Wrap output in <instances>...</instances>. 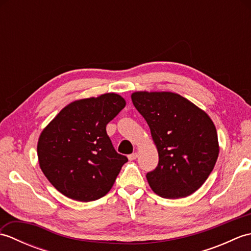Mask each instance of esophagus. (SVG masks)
I'll return each mask as SVG.
<instances>
[{"label":"esophagus","instance_id":"34e87169","mask_svg":"<svg viewBox=\"0 0 251 251\" xmlns=\"http://www.w3.org/2000/svg\"><path fill=\"white\" fill-rule=\"evenodd\" d=\"M137 157H138V153H137V152L131 153V154H129V155H128L129 161H134V159H136Z\"/></svg>","mask_w":251,"mask_h":251}]
</instances>
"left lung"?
<instances>
[{
    "mask_svg": "<svg viewBox=\"0 0 251 251\" xmlns=\"http://www.w3.org/2000/svg\"><path fill=\"white\" fill-rule=\"evenodd\" d=\"M131 100L150 127L158 152L157 167L147 174L151 189L165 199L199 190L217 162L219 143L206 112L169 92H136Z\"/></svg>",
    "mask_w": 251,
    "mask_h": 251,
    "instance_id": "8db88e82",
    "label": "left lung"
}]
</instances>
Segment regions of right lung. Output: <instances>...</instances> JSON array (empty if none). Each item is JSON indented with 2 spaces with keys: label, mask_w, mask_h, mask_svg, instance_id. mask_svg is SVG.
I'll use <instances>...</instances> for the list:
<instances>
[{
  "label": "right lung",
  "mask_w": 251,
  "mask_h": 251,
  "mask_svg": "<svg viewBox=\"0 0 251 251\" xmlns=\"http://www.w3.org/2000/svg\"><path fill=\"white\" fill-rule=\"evenodd\" d=\"M125 105L124 98L113 93L76 100L42 131L37 142L40 167L60 193L92 201L111 190L128 159L115 151L105 127Z\"/></svg>",
  "instance_id": "right-lung-1"
}]
</instances>
